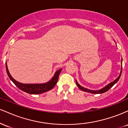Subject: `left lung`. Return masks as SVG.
Instances as JSON below:
<instances>
[{
    "label": "left lung",
    "instance_id": "8db88e82",
    "mask_svg": "<svg viewBox=\"0 0 128 128\" xmlns=\"http://www.w3.org/2000/svg\"><path fill=\"white\" fill-rule=\"evenodd\" d=\"M121 74H122V70H121V72H120V74L119 76H118V77L116 79V80H114V81H113L112 82H111L110 84H108V86H105V87L103 88L102 89L99 90H98V91L90 90L85 88H84V87H82V86H80V85H79V84L77 82V81H76V85H77V86H78L79 88L80 89V90H81L84 91V92H91V93H93V94H101V93H104V92H107V91L109 90L112 87V86H114V85L116 83H117V81H118V80H119V79H120V76H121Z\"/></svg>",
    "mask_w": 128,
    "mask_h": 128
}]
</instances>
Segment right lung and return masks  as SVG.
Wrapping results in <instances>:
<instances>
[{
  "instance_id": "right-lung-1",
  "label": "right lung",
  "mask_w": 128,
  "mask_h": 128,
  "mask_svg": "<svg viewBox=\"0 0 128 128\" xmlns=\"http://www.w3.org/2000/svg\"><path fill=\"white\" fill-rule=\"evenodd\" d=\"M6 70L7 74H8L10 79L12 80V82L19 89L27 92V93L32 94H41L42 93V92H48L50 90L52 89L55 86L62 69H60L59 70H58L55 73V75L52 78V79L49 82L45 84H22L17 82L15 79H13L12 76L10 74L8 71V67H7L6 62Z\"/></svg>"
}]
</instances>
